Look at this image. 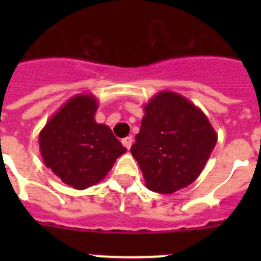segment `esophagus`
Listing matches in <instances>:
<instances>
[{
	"instance_id": "esophagus-1",
	"label": "esophagus",
	"mask_w": 261,
	"mask_h": 261,
	"mask_svg": "<svg viewBox=\"0 0 261 261\" xmlns=\"http://www.w3.org/2000/svg\"><path fill=\"white\" fill-rule=\"evenodd\" d=\"M121 142H123L124 146H125L126 149H128V150H129V149H130V146H132V144H133V138L130 137V136H128V137L124 138V140Z\"/></svg>"
}]
</instances>
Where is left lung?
I'll return each mask as SVG.
<instances>
[{"label":"left lung","mask_w":261,"mask_h":261,"mask_svg":"<svg viewBox=\"0 0 261 261\" xmlns=\"http://www.w3.org/2000/svg\"><path fill=\"white\" fill-rule=\"evenodd\" d=\"M144 110L130 153L145 184L158 193L186 188L208 162L217 142L216 130L199 107L172 91L154 95Z\"/></svg>","instance_id":"1"}]
</instances>
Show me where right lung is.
I'll list each match as a JSON object with an SVG mask.
<instances>
[{
    "instance_id": "1",
    "label": "right lung",
    "mask_w": 261,
    "mask_h": 261,
    "mask_svg": "<svg viewBox=\"0 0 261 261\" xmlns=\"http://www.w3.org/2000/svg\"><path fill=\"white\" fill-rule=\"evenodd\" d=\"M98 100L91 94L70 98L39 133L44 165L62 183L86 190L106 177L126 151L110 126L94 119Z\"/></svg>"
}]
</instances>
